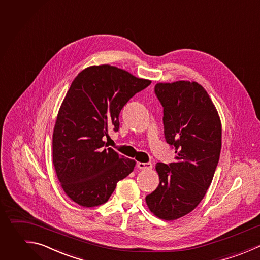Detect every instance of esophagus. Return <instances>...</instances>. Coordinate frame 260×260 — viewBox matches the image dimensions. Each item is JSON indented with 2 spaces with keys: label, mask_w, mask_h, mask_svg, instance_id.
Here are the masks:
<instances>
[{
  "label": "esophagus",
  "mask_w": 260,
  "mask_h": 260,
  "mask_svg": "<svg viewBox=\"0 0 260 260\" xmlns=\"http://www.w3.org/2000/svg\"><path fill=\"white\" fill-rule=\"evenodd\" d=\"M137 167L140 170H150L152 168V164L151 162H138Z\"/></svg>",
  "instance_id": "obj_1"
}]
</instances>
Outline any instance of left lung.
Here are the masks:
<instances>
[{
  "label": "left lung",
  "mask_w": 260,
  "mask_h": 260,
  "mask_svg": "<svg viewBox=\"0 0 260 260\" xmlns=\"http://www.w3.org/2000/svg\"><path fill=\"white\" fill-rule=\"evenodd\" d=\"M166 141L175 161L157 162V188L145 197L157 217L177 219L192 211L211 184L221 148V124L214 105L197 82L157 83Z\"/></svg>",
  "instance_id": "obj_1"
}]
</instances>
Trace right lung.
Segmentation results:
<instances>
[{
    "label": "right lung",
    "mask_w": 260,
    "mask_h": 260,
    "mask_svg": "<svg viewBox=\"0 0 260 260\" xmlns=\"http://www.w3.org/2000/svg\"><path fill=\"white\" fill-rule=\"evenodd\" d=\"M151 81L110 65L91 66L73 80L60 108L53 133V162L65 193L77 204L106 203L117 183L134 169L103 137L119 130L128 101Z\"/></svg>",
    "instance_id": "1"
}]
</instances>
